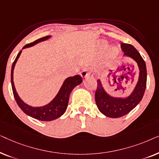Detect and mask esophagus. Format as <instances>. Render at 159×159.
<instances>
[{
    "label": "esophagus",
    "instance_id": "1",
    "mask_svg": "<svg viewBox=\"0 0 159 159\" xmlns=\"http://www.w3.org/2000/svg\"><path fill=\"white\" fill-rule=\"evenodd\" d=\"M80 75L82 76V78H85V77H90V76L91 75V73L89 72L88 69H84L83 70H82V71H81V73H80Z\"/></svg>",
    "mask_w": 159,
    "mask_h": 159
}]
</instances>
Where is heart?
I'll list each match as a JSON object with an SVG mask.
<instances>
[{
	"mask_svg": "<svg viewBox=\"0 0 159 159\" xmlns=\"http://www.w3.org/2000/svg\"><path fill=\"white\" fill-rule=\"evenodd\" d=\"M107 45H108V43H106V41H102L101 43V48L102 49L106 48ZM117 54H118V50H117V48H111L108 52L107 61L109 63L112 60H114V58H116Z\"/></svg>",
	"mask_w": 159,
	"mask_h": 159,
	"instance_id": "heart-1",
	"label": "heart"
}]
</instances>
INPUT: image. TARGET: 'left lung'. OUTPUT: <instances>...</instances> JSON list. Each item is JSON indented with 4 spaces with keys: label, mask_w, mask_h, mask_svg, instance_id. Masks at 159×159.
Here are the masks:
<instances>
[{
    "label": "left lung",
    "mask_w": 159,
    "mask_h": 159,
    "mask_svg": "<svg viewBox=\"0 0 159 159\" xmlns=\"http://www.w3.org/2000/svg\"><path fill=\"white\" fill-rule=\"evenodd\" d=\"M121 47L124 55L129 56L138 63L140 75L138 84L127 98H116L108 95L102 87L100 80L97 81V89L95 93V103L100 111L111 118H119L129 113L142 100L147 82V70L145 61L137 49L132 45L122 43Z\"/></svg>",
    "instance_id": "8db88e82"
}]
</instances>
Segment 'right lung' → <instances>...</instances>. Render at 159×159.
I'll use <instances>...</instances> for the list:
<instances>
[{
    "label": "right lung",
    "instance_id": "1",
    "mask_svg": "<svg viewBox=\"0 0 159 159\" xmlns=\"http://www.w3.org/2000/svg\"><path fill=\"white\" fill-rule=\"evenodd\" d=\"M50 38H51V36L43 37L42 38L38 39V40H36L34 42L25 45L23 49L26 48L31 47L34 44H37V43H40L41 41H44ZM21 53V51L19 52L16 58H15L14 61L12 64L11 73V81L13 94H14V98L16 100L17 104H18L19 108L26 114L29 115L30 116L38 119V120L48 121L58 118V117H60L66 111L69 103V95H70L71 90H73L74 88L78 85V84H80L82 82V77L78 75L74 76V77H68L64 82V84H62L61 88L57 95H56L55 98L51 103L46 106H42V107H32V106L24 103L22 100L19 97L16 91V89H15L14 80H13V73H14L15 64H16L17 59L19 58Z\"/></svg>",
    "mask_w": 159,
    "mask_h": 159
}]
</instances>
